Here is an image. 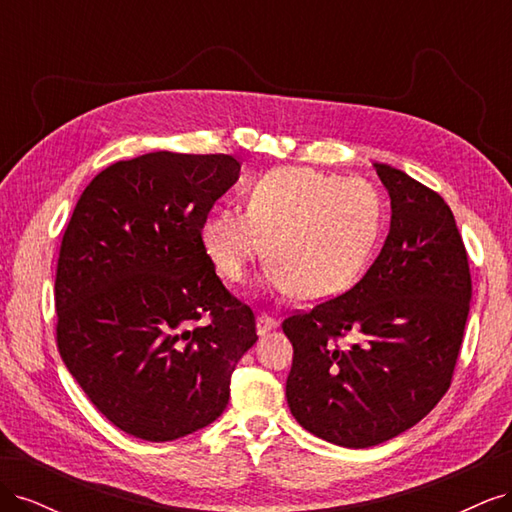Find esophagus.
Returning <instances> with one entry per match:
<instances>
[{"instance_id": "obj_1", "label": "esophagus", "mask_w": 512, "mask_h": 512, "mask_svg": "<svg viewBox=\"0 0 512 512\" xmlns=\"http://www.w3.org/2000/svg\"><path fill=\"white\" fill-rule=\"evenodd\" d=\"M275 327H277L275 318H273V316H269V314H265V312H262V314L256 318V329H258V335H265L267 331H271V329H275Z\"/></svg>"}]
</instances>
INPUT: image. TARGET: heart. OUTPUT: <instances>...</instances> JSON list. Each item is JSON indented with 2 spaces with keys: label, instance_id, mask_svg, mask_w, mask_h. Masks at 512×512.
Segmentation results:
<instances>
[{
  "label": "heart",
  "instance_id": "heart-1",
  "mask_svg": "<svg viewBox=\"0 0 512 512\" xmlns=\"http://www.w3.org/2000/svg\"><path fill=\"white\" fill-rule=\"evenodd\" d=\"M382 224L384 200L369 181L284 166L247 188L245 211L218 207L207 213L198 235L224 282H241L265 252L273 288L318 301L359 280Z\"/></svg>",
  "mask_w": 512,
  "mask_h": 512
}]
</instances>
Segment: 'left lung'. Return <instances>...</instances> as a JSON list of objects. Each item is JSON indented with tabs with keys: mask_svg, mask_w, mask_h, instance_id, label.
Returning a JSON list of instances; mask_svg holds the SVG:
<instances>
[{
	"mask_svg": "<svg viewBox=\"0 0 512 512\" xmlns=\"http://www.w3.org/2000/svg\"><path fill=\"white\" fill-rule=\"evenodd\" d=\"M391 230L374 265L339 297L294 312L286 399L314 436L367 448L427 416L453 382L470 312L466 245L444 198L376 164Z\"/></svg>",
	"mask_w": 512,
	"mask_h": 512,
	"instance_id": "1",
	"label": "left lung"
}]
</instances>
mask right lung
Listing matches in <instances>:
<instances>
[{"label":"right lung","instance_id":"1","mask_svg":"<svg viewBox=\"0 0 512 512\" xmlns=\"http://www.w3.org/2000/svg\"><path fill=\"white\" fill-rule=\"evenodd\" d=\"M239 170L226 153L119 160L89 181L61 239L57 350L134 438L168 442L213 423L258 339L252 307L215 275L198 235Z\"/></svg>","mask_w":512,"mask_h":512}]
</instances>
